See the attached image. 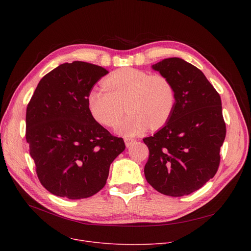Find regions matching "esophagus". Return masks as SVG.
Instances as JSON below:
<instances>
[{
  "mask_svg": "<svg viewBox=\"0 0 251 251\" xmlns=\"http://www.w3.org/2000/svg\"><path fill=\"white\" fill-rule=\"evenodd\" d=\"M124 141H125L126 147H127V148H129V147L132 146V144H133L136 140H135V139H133V138H130V137H125V138H124Z\"/></svg>",
  "mask_w": 251,
  "mask_h": 251,
  "instance_id": "1",
  "label": "esophagus"
}]
</instances>
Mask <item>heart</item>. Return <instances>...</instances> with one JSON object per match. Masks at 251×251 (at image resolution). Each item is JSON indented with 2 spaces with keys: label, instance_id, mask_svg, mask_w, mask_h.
Returning a JSON list of instances; mask_svg holds the SVG:
<instances>
[{
  "label": "heart",
  "instance_id": "heart-1",
  "mask_svg": "<svg viewBox=\"0 0 251 251\" xmlns=\"http://www.w3.org/2000/svg\"><path fill=\"white\" fill-rule=\"evenodd\" d=\"M102 84L104 88L88 91L87 107L100 124L114 127L123 114L122 103L127 100L130 114L116 127L118 134L134 136L150 125L152 129L160 128L174 111L175 87L163 74L125 67L105 77Z\"/></svg>",
  "mask_w": 251,
  "mask_h": 251
}]
</instances>
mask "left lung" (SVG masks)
Masks as SVG:
<instances>
[{"label": "left lung", "instance_id": "1", "mask_svg": "<svg viewBox=\"0 0 251 251\" xmlns=\"http://www.w3.org/2000/svg\"><path fill=\"white\" fill-rule=\"evenodd\" d=\"M176 91L174 111L165 126L143 142L150 150L147 181L169 196L188 195L212 179L226 136L220 95L192 64L168 58L152 65Z\"/></svg>", "mask_w": 251, "mask_h": 251}]
</instances>
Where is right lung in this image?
I'll use <instances>...</instances> for the list:
<instances>
[{
    "instance_id": "1",
    "label": "right lung",
    "mask_w": 251,
    "mask_h": 251,
    "mask_svg": "<svg viewBox=\"0 0 251 251\" xmlns=\"http://www.w3.org/2000/svg\"><path fill=\"white\" fill-rule=\"evenodd\" d=\"M108 73L86 62L64 63L41 79L28 102L26 141L39 181L54 195L96 194L125 150L123 138L98 123L87 107L88 91Z\"/></svg>"
}]
</instances>
